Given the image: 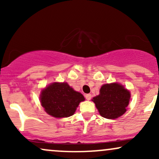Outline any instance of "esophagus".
Returning <instances> with one entry per match:
<instances>
[{
  "mask_svg": "<svg viewBox=\"0 0 159 159\" xmlns=\"http://www.w3.org/2000/svg\"><path fill=\"white\" fill-rule=\"evenodd\" d=\"M85 98L87 100H90L91 99V94H86Z\"/></svg>",
  "mask_w": 159,
  "mask_h": 159,
  "instance_id": "1",
  "label": "esophagus"
}]
</instances>
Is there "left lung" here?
<instances>
[{"instance_id":"left-lung-1","label":"left lung","mask_w":159,"mask_h":159,"mask_svg":"<svg viewBox=\"0 0 159 159\" xmlns=\"http://www.w3.org/2000/svg\"><path fill=\"white\" fill-rule=\"evenodd\" d=\"M98 96L93 98L100 115L107 119H116L126 111L130 100V92L117 83L102 86Z\"/></svg>"}]
</instances>
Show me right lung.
<instances>
[{
    "label": "right lung",
    "instance_id": "right-lung-1",
    "mask_svg": "<svg viewBox=\"0 0 159 159\" xmlns=\"http://www.w3.org/2000/svg\"><path fill=\"white\" fill-rule=\"evenodd\" d=\"M40 102L47 114L56 118L69 117L85 98L66 82L51 84L42 90Z\"/></svg>",
    "mask_w": 159,
    "mask_h": 159
}]
</instances>
